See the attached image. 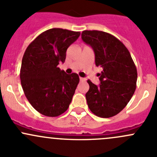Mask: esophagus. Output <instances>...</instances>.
I'll use <instances>...</instances> for the list:
<instances>
[{
	"instance_id": "esophagus-1",
	"label": "esophagus",
	"mask_w": 157,
	"mask_h": 157,
	"mask_svg": "<svg viewBox=\"0 0 157 157\" xmlns=\"http://www.w3.org/2000/svg\"><path fill=\"white\" fill-rule=\"evenodd\" d=\"M80 81H85V78H83V77H80Z\"/></svg>"
}]
</instances>
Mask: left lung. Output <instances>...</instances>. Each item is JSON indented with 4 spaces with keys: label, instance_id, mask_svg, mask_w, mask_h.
<instances>
[{
    "label": "left lung",
    "instance_id": "obj_1",
    "mask_svg": "<svg viewBox=\"0 0 157 157\" xmlns=\"http://www.w3.org/2000/svg\"><path fill=\"white\" fill-rule=\"evenodd\" d=\"M81 37L94 51L96 65L102 68L99 86L87 80L89 109L101 118L115 116L127 105L136 90L137 72L134 61L124 44L108 33L84 30Z\"/></svg>",
    "mask_w": 157,
    "mask_h": 157
}]
</instances>
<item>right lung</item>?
I'll list each match as a JSON object with an SVG mask.
<instances>
[{"mask_svg": "<svg viewBox=\"0 0 157 157\" xmlns=\"http://www.w3.org/2000/svg\"><path fill=\"white\" fill-rule=\"evenodd\" d=\"M80 32L53 28L38 36L25 51L20 80L26 99L42 115L56 117L68 109L80 79L58 65L64 63L67 49Z\"/></svg>", "mask_w": 157, "mask_h": 157, "instance_id": "obj_1", "label": "right lung"}]
</instances>
